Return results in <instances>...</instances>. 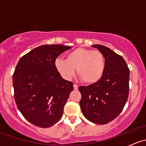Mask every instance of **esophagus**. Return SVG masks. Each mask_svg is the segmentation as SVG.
<instances>
[{"instance_id": "1", "label": "esophagus", "mask_w": 146, "mask_h": 146, "mask_svg": "<svg viewBox=\"0 0 146 146\" xmlns=\"http://www.w3.org/2000/svg\"><path fill=\"white\" fill-rule=\"evenodd\" d=\"M73 88H74V90H78V86L77 85H76V84H74L73 85Z\"/></svg>"}]
</instances>
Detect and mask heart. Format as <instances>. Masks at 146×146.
<instances>
[{
    "label": "heart",
    "instance_id": "obj_1",
    "mask_svg": "<svg viewBox=\"0 0 146 146\" xmlns=\"http://www.w3.org/2000/svg\"><path fill=\"white\" fill-rule=\"evenodd\" d=\"M54 66L58 73L68 80L74 76L77 68V74L82 81L91 85L98 82L102 77L105 70V58L100 51L77 48L68 53L66 60L56 59Z\"/></svg>",
    "mask_w": 146,
    "mask_h": 146
}]
</instances>
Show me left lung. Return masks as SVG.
<instances>
[{
  "label": "left lung",
  "instance_id": "obj_1",
  "mask_svg": "<svg viewBox=\"0 0 146 146\" xmlns=\"http://www.w3.org/2000/svg\"><path fill=\"white\" fill-rule=\"evenodd\" d=\"M102 53L105 70L100 80L88 86H80V106L84 117L98 124L114 120L123 110L129 92V69L123 57L110 48L92 45Z\"/></svg>",
  "mask_w": 146,
  "mask_h": 146
}]
</instances>
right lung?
<instances>
[{
	"label": "right lung",
	"instance_id": "obj_1",
	"mask_svg": "<svg viewBox=\"0 0 146 146\" xmlns=\"http://www.w3.org/2000/svg\"><path fill=\"white\" fill-rule=\"evenodd\" d=\"M70 48L42 45L21 57L16 66L13 78L15 100L23 117L35 126L50 127L62 117L73 83L61 77L54 62Z\"/></svg>",
	"mask_w": 146,
	"mask_h": 146
}]
</instances>
